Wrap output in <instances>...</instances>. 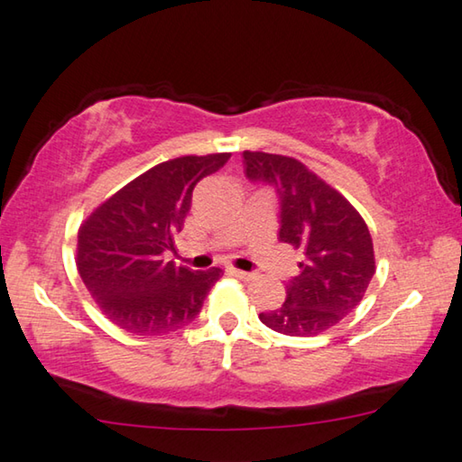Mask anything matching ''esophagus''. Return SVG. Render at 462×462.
<instances>
[{"label": "esophagus", "mask_w": 462, "mask_h": 462, "mask_svg": "<svg viewBox=\"0 0 462 462\" xmlns=\"http://www.w3.org/2000/svg\"><path fill=\"white\" fill-rule=\"evenodd\" d=\"M232 275L234 277H238V280H243V282H253L254 277V273H248V271H240V269H232Z\"/></svg>", "instance_id": "1"}]
</instances>
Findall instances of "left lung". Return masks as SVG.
Segmentation results:
<instances>
[{
    "label": "left lung",
    "mask_w": 462,
    "mask_h": 462,
    "mask_svg": "<svg viewBox=\"0 0 462 462\" xmlns=\"http://www.w3.org/2000/svg\"><path fill=\"white\" fill-rule=\"evenodd\" d=\"M243 164L248 179L275 187L280 240L304 254L300 273L285 285L283 304L261 312V323L291 337L323 333L362 302L374 275L368 226L346 197L296 158L245 150Z\"/></svg>",
    "instance_id": "left-lung-1"
}]
</instances>
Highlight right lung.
<instances>
[{
  "label": "right lung",
  "mask_w": 462,
  "mask_h": 462,
  "mask_svg": "<svg viewBox=\"0 0 462 462\" xmlns=\"http://www.w3.org/2000/svg\"><path fill=\"white\" fill-rule=\"evenodd\" d=\"M230 153L180 156L156 164L102 201L78 230L76 265L102 314L135 335L179 331L199 314L224 271L164 261L191 209L197 182Z\"/></svg>",
  "instance_id": "1"
}]
</instances>
